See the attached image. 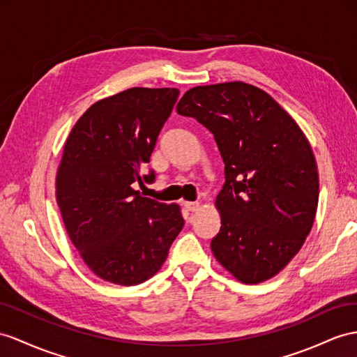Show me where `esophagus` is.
<instances>
[{
	"instance_id": "34e87169",
	"label": "esophagus",
	"mask_w": 357,
	"mask_h": 357,
	"mask_svg": "<svg viewBox=\"0 0 357 357\" xmlns=\"http://www.w3.org/2000/svg\"><path fill=\"white\" fill-rule=\"evenodd\" d=\"M184 205H185V208L188 209V211H191V213L197 211V209L200 208V204H199V202H185Z\"/></svg>"
}]
</instances>
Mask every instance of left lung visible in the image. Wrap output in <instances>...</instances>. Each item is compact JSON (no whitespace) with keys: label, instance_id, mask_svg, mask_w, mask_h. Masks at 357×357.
<instances>
[{"label":"left lung","instance_id":"obj_1","mask_svg":"<svg viewBox=\"0 0 357 357\" xmlns=\"http://www.w3.org/2000/svg\"><path fill=\"white\" fill-rule=\"evenodd\" d=\"M176 112L214 134L225 162L215 259L243 283L276 276L317 213L318 170L306 135L268 93L243 81L190 89Z\"/></svg>","mask_w":357,"mask_h":357}]
</instances>
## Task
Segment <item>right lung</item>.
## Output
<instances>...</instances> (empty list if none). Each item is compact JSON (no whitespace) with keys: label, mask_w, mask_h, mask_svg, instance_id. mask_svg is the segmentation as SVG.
Segmentation results:
<instances>
[{"label":"right lung","mask_w":357,"mask_h":357,"mask_svg":"<svg viewBox=\"0 0 357 357\" xmlns=\"http://www.w3.org/2000/svg\"><path fill=\"white\" fill-rule=\"evenodd\" d=\"M178 89L132 87L100 99L78 119L65 143L56 195L79 257L98 278L132 287L151 279L184 226L175 204L134 190L143 175Z\"/></svg>","instance_id":"add662e5"}]
</instances>
